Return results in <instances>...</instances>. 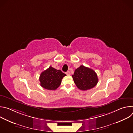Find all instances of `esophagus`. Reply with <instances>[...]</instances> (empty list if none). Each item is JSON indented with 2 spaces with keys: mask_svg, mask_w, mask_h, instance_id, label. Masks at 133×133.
<instances>
[{
  "mask_svg": "<svg viewBox=\"0 0 133 133\" xmlns=\"http://www.w3.org/2000/svg\"><path fill=\"white\" fill-rule=\"evenodd\" d=\"M66 75H70V72L69 71H67L66 72Z\"/></svg>",
  "mask_w": 133,
  "mask_h": 133,
  "instance_id": "obj_1",
  "label": "esophagus"
}]
</instances>
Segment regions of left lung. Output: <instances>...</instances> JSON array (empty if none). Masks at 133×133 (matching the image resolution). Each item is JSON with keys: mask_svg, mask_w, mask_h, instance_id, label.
I'll return each mask as SVG.
<instances>
[{"mask_svg": "<svg viewBox=\"0 0 133 133\" xmlns=\"http://www.w3.org/2000/svg\"><path fill=\"white\" fill-rule=\"evenodd\" d=\"M72 77L75 84L81 90H87L95 86L98 79L97 74L92 69L80 66L75 69Z\"/></svg>", "mask_w": 133, "mask_h": 133, "instance_id": "obj_1", "label": "left lung"}]
</instances>
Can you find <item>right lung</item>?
I'll use <instances>...</instances> for the list:
<instances>
[{
	"label": "right lung",
	"mask_w": 133,
	"mask_h": 133,
	"mask_svg": "<svg viewBox=\"0 0 133 133\" xmlns=\"http://www.w3.org/2000/svg\"><path fill=\"white\" fill-rule=\"evenodd\" d=\"M66 75L61 70L56 69L50 66L40 75L41 86L48 90H55L60 86L62 79Z\"/></svg>",
	"instance_id": "add662e5"
}]
</instances>
